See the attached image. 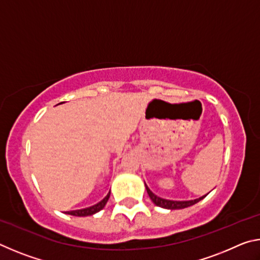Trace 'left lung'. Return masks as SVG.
Returning a JSON list of instances; mask_svg holds the SVG:
<instances>
[{"label":"left lung","mask_w":260,"mask_h":260,"mask_svg":"<svg viewBox=\"0 0 260 260\" xmlns=\"http://www.w3.org/2000/svg\"><path fill=\"white\" fill-rule=\"evenodd\" d=\"M144 186H146V189H147V192L149 197H150V200L153 202V204L159 206V208H162V209H167V210H180V209H184V208H188V206H191L193 204L199 203L200 201H202L204 199V197L208 195L202 196L200 197V199H196V200H190V201H171V200H165V199H161V197L157 196L153 193L150 189H149V187L146 184V182H144Z\"/></svg>","instance_id":"left-lung-1"}]
</instances>
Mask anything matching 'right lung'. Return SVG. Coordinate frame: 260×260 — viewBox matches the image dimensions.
Returning a JSON list of instances; mask_svg holds the SVG:
<instances>
[{"label": "right lung", "instance_id": "add662e5", "mask_svg": "<svg viewBox=\"0 0 260 260\" xmlns=\"http://www.w3.org/2000/svg\"><path fill=\"white\" fill-rule=\"evenodd\" d=\"M63 103V102H61ZM109 197H110V191L107 196L104 197V199L99 202L98 204H95L93 206H89V208H86V209H81V210H73V211H67L65 213L68 214H71V215H76V217H87V215H93L95 213L100 212L101 210L104 209L105 204H107V202L109 201Z\"/></svg>", "mask_w": 260, "mask_h": 260}]
</instances>
